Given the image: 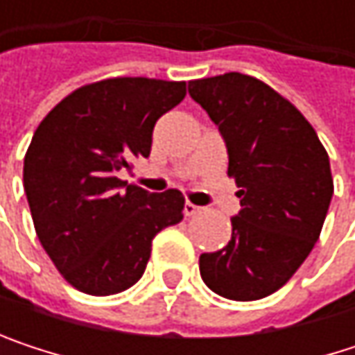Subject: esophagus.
Returning a JSON list of instances; mask_svg holds the SVG:
<instances>
[{
    "label": "esophagus",
    "instance_id": "obj_1",
    "mask_svg": "<svg viewBox=\"0 0 355 355\" xmlns=\"http://www.w3.org/2000/svg\"><path fill=\"white\" fill-rule=\"evenodd\" d=\"M199 211H201L199 205H195V203H191V201L184 203V216H195V214H199Z\"/></svg>",
    "mask_w": 355,
    "mask_h": 355
}]
</instances>
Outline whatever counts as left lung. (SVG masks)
Returning <instances> with one entry per match:
<instances>
[{"label":"left lung","instance_id":"left-lung-1","mask_svg":"<svg viewBox=\"0 0 355 355\" xmlns=\"http://www.w3.org/2000/svg\"><path fill=\"white\" fill-rule=\"evenodd\" d=\"M191 98L218 125L241 211L222 250L203 252L205 286L228 300H259L304 263L333 197L329 156L313 125L273 88L245 73L189 82Z\"/></svg>","mask_w":355,"mask_h":355}]
</instances>
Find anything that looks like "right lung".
Instances as JSON below:
<instances>
[{
  "instance_id": "right-lung-1",
  "label": "right lung",
  "mask_w": 355,
  "mask_h": 355,
  "mask_svg": "<svg viewBox=\"0 0 355 355\" xmlns=\"http://www.w3.org/2000/svg\"><path fill=\"white\" fill-rule=\"evenodd\" d=\"M184 94V82L110 78L78 88L36 127L24 156L36 236L80 292L131 288L154 236L182 220L180 191L150 193L116 173L150 156L156 121Z\"/></svg>"
}]
</instances>
